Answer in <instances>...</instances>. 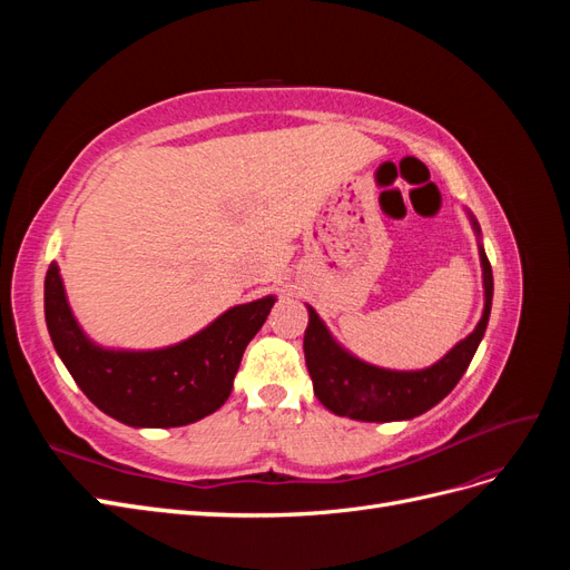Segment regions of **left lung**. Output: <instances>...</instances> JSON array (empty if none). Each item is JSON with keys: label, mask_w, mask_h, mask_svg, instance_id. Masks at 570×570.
Masks as SVG:
<instances>
[{"label": "left lung", "mask_w": 570, "mask_h": 570, "mask_svg": "<svg viewBox=\"0 0 570 570\" xmlns=\"http://www.w3.org/2000/svg\"><path fill=\"white\" fill-rule=\"evenodd\" d=\"M473 233L478 237V254L482 266V289H485V306L473 333L456 342L433 366L421 371H390L366 364L331 335L325 323L312 306L308 308V325L304 333V358L308 375H312L314 394L318 402L333 411L335 416H347L366 423L409 421L421 416L428 409L440 404L454 390L461 375L469 368L478 344L485 335L492 308V266L480 243V226L469 212Z\"/></svg>", "instance_id": "obj_1"}]
</instances>
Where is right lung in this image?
<instances>
[{
  "mask_svg": "<svg viewBox=\"0 0 570 570\" xmlns=\"http://www.w3.org/2000/svg\"><path fill=\"white\" fill-rule=\"evenodd\" d=\"M273 304V295L237 304L170 347L107 350L78 325L57 264L45 278V321L63 366L99 411L132 428H178L226 404L239 361Z\"/></svg>",
  "mask_w": 570,
  "mask_h": 570,
  "instance_id": "obj_1",
  "label": "right lung"
}]
</instances>
